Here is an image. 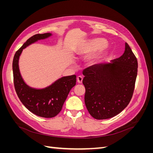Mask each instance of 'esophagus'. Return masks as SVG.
<instances>
[{
	"mask_svg": "<svg viewBox=\"0 0 153 153\" xmlns=\"http://www.w3.org/2000/svg\"><path fill=\"white\" fill-rule=\"evenodd\" d=\"M76 80L78 84H82V80H83V77L82 76H78L76 78Z\"/></svg>",
	"mask_w": 153,
	"mask_h": 153,
	"instance_id": "obj_1",
	"label": "esophagus"
}]
</instances>
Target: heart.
Returning <instances> with one entry per match:
<instances>
[{
    "mask_svg": "<svg viewBox=\"0 0 153 153\" xmlns=\"http://www.w3.org/2000/svg\"><path fill=\"white\" fill-rule=\"evenodd\" d=\"M106 45V42L102 39H96L94 40H92L89 41V42L87 43L84 47L82 48L83 52L89 53L92 52V51L99 49V48H104L105 46ZM104 54V51L103 50H100L99 53L96 55V56L94 57L93 61L96 59L97 57H101V55H103Z\"/></svg>",
    "mask_w": 153,
    "mask_h": 153,
    "instance_id": "heart-1",
    "label": "heart"
}]
</instances>
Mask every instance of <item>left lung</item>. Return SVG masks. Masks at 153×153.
I'll return each instance as SVG.
<instances>
[{
	"instance_id": "1",
	"label": "left lung",
	"mask_w": 153,
	"mask_h": 153,
	"mask_svg": "<svg viewBox=\"0 0 153 153\" xmlns=\"http://www.w3.org/2000/svg\"><path fill=\"white\" fill-rule=\"evenodd\" d=\"M137 68V59L126 43L120 57L83 71L85 104L92 117L109 119L126 107L133 94Z\"/></svg>"
}]
</instances>
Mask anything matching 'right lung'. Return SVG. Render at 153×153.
<instances>
[{
  "label": "right lung",
  "mask_w": 153,
  "mask_h": 153,
  "mask_svg": "<svg viewBox=\"0 0 153 153\" xmlns=\"http://www.w3.org/2000/svg\"><path fill=\"white\" fill-rule=\"evenodd\" d=\"M52 35L51 33H45L32 36L16 51L13 61L14 85L18 98L30 112L45 118L53 117L61 112L69 91L76 85V76L75 75L63 76L43 89H36L24 82L20 72L18 62L23 50Z\"/></svg>",
  "instance_id": "obj_1"
}]
</instances>
